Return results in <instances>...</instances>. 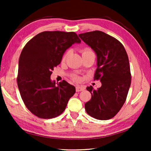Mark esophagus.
<instances>
[{
    "instance_id": "esophagus-1",
    "label": "esophagus",
    "mask_w": 151,
    "mask_h": 151,
    "mask_svg": "<svg viewBox=\"0 0 151 151\" xmlns=\"http://www.w3.org/2000/svg\"><path fill=\"white\" fill-rule=\"evenodd\" d=\"M84 89H85V87H84V86H77L76 87V91L77 92L83 91V90H84Z\"/></svg>"
}]
</instances>
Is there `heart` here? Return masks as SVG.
<instances>
[{
  "instance_id": "obj_1",
  "label": "heart",
  "mask_w": 151,
  "mask_h": 151,
  "mask_svg": "<svg viewBox=\"0 0 151 151\" xmlns=\"http://www.w3.org/2000/svg\"><path fill=\"white\" fill-rule=\"evenodd\" d=\"M88 53H93L92 50H91V49H88V48H86V49H83V50H82V55H83V54H88ZM68 54H69V52H67V53L65 54V55H64V56H63V60H65V59L66 58L67 56L68 55ZM75 79L77 80L78 78H75Z\"/></svg>"
}]
</instances>
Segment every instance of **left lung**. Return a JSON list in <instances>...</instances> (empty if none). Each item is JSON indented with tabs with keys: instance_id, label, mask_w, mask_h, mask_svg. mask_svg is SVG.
I'll return each mask as SVG.
<instances>
[{
	"instance_id": "left-lung-1",
	"label": "left lung",
	"mask_w": 151,
	"mask_h": 151,
	"mask_svg": "<svg viewBox=\"0 0 151 151\" xmlns=\"http://www.w3.org/2000/svg\"><path fill=\"white\" fill-rule=\"evenodd\" d=\"M97 56V69L94 80H100L101 88L91 93V100L85 104V110L99 120L114 117L123 106L131 84L129 60L123 45L115 38L101 31L78 34Z\"/></svg>"
}]
</instances>
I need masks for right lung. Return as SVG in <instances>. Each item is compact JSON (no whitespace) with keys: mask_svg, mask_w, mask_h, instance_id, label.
<instances>
[{"mask_svg":"<svg viewBox=\"0 0 151 151\" xmlns=\"http://www.w3.org/2000/svg\"><path fill=\"white\" fill-rule=\"evenodd\" d=\"M81 40L73 32H43L35 36L22 49L19 60L17 86L27 108L38 117L58 116L75 93V87L65 81L50 79L54 68L64 52Z\"/></svg>","mask_w":151,"mask_h":151,"instance_id":"obj_1","label":"right lung"}]
</instances>
